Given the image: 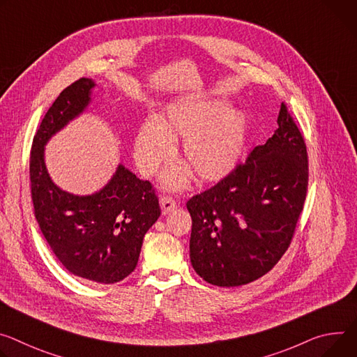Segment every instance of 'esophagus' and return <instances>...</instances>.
<instances>
[{
  "label": "esophagus",
  "mask_w": 357,
  "mask_h": 357,
  "mask_svg": "<svg viewBox=\"0 0 357 357\" xmlns=\"http://www.w3.org/2000/svg\"><path fill=\"white\" fill-rule=\"evenodd\" d=\"M159 204H160L162 213H164V215H168L169 212H172V211L176 209V201H175L172 197H167V195L160 197Z\"/></svg>",
  "instance_id": "esophagus-1"
}]
</instances>
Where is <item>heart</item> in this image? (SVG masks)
<instances>
[{"instance_id":"1","label":"heart","mask_w":357,"mask_h":357,"mask_svg":"<svg viewBox=\"0 0 357 357\" xmlns=\"http://www.w3.org/2000/svg\"><path fill=\"white\" fill-rule=\"evenodd\" d=\"M248 132V115L229 109L222 101L175 105L165 115L142 125L134 145L135 164L142 175H155L174 155V142L183 139L181 156L186 167L167 169L162 178L164 185L169 189L186 186L190 171L202 182H216L239 164Z\"/></svg>"}]
</instances>
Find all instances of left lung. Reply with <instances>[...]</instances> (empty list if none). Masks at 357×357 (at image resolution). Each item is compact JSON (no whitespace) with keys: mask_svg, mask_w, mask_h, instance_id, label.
<instances>
[{"mask_svg":"<svg viewBox=\"0 0 357 357\" xmlns=\"http://www.w3.org/2000/svg\"><path fill=\"white\" fill-rule=\"evenodd\" d=\"M278 125L245 164L186 202L190 262L211 284L242 286L262 278L294 238L307 192V149L283 102Z\"/></svg>","mask_w":357,"mask_h":357,"instance_id":"8db88e82","label":"left lung"}]
</instances>
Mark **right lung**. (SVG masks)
Listing matches in <instances>:
<instances>
[{"mask_svg":"<svg viewBox=\"0 0 357 357\" xmlns=\"http://www.w3.org/2000/svg\"><path fill=\"white\" fill-rule=\"evenodd\" d=\"M93 86L92 79L79 78L47 111L31 146V198L40 229L63 268L84 280L111 284L137 268L144 236L160 208L152 183L123 165L100 192L86 197L73 195L51 181L44 146L86 108Z\"/></svg>","mask_w":357,"mask_h":357,"instance_id":"add662e5","label":"right lung"}]
</instances>
